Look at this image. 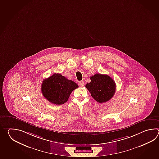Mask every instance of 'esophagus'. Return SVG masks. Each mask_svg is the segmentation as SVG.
Segmentation results:
<instances>
[{"label":"esophagus","instance_id":"1","mask_svg":"<svg viewBox=\"0 0 159 159\" xmlns=\"http://www.w3.org/2000/svg\"><path fill=\"white\" fill-rule=\"evenodd\" d=\"M78 85H79L80 87L84 86V82H83V81H80V82H78Z\"/></svg>","mask_w":159,"mask_h":159}]
</instances>
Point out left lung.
Here are the masks:
<instances>
[{"instance_id": "8db88e82", "label": "left lung", "mask_w": 159, "mask_h": 159, "mask_svg": "<svg viewBox=\"0 0 159 159\" xmlns=\"http://www.w3.org/2000/svg\"><path fill=\"white\" fill-rule=\"evenodd\" d=\"M91 82L86 84V88L91 97L99 103L108 101L115 94L116 84L108 75L95 74L90 77Z\"/></svg>"}]
</instances>
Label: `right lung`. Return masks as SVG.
I'll list each match as a JSON object with an SVG mask.
<instances>
[{
	"label": "right lung",
	"instance_id": "right-lung-1",
	"mask_svg": "<svg viewBox=\"0 0 159 159\" xmlns=\"http://www.w3.org/2000/svg\"><path fill=\"white\" fill-rule=\"evenodd\" d=\"M78 88L74 81L64 76L54 73L44 80L41 84V92L45 98L54 105H62L68 100L71 92Z\"/></svg>",
	"mask_w": 159,
	"mask_h": 159
}]
</instances>
